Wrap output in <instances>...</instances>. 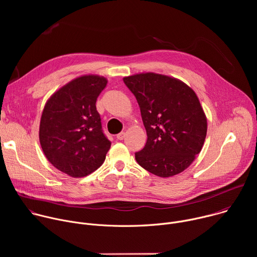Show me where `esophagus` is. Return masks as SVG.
<instances>
[{"instance_id":"obj_1","label":"esophagus","mask_w":257,"mask_h":257,"mask_svg":"<svg viewBox=\"0 0 257 257\" xmlns=\"http://www.w3.org/2000/svg\"><path fill=\"white\" fill-rule=\"evenodd\" d=\"M124 138H125V132H120L117 135V139H119V140H123Z\"/></svg>"}]
</instances>
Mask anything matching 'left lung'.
Listing matches in <instances>:
<instances>
[{
    "label": "left lung",
    "mask_w": 257,
    "mask_h": 257,
    "mask_svg": "<svg viewBox=\"0 0 257 257\" xmlns=\"http://www.w3.org/2000/svg\"><path fill=\"white\" fill-rule=\"evenodd\" d=\"M134 94L148 134L136 162L159 177L187 169L200 153L207 123L195 92L184 82L155 73L123 79Z\"/></svg>",
    "instance_id": "8db88e82"
}]
</instances>
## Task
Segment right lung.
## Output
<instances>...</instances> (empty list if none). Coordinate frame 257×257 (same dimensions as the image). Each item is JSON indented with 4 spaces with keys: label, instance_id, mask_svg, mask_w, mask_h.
<instances>
[{
    "label": "right lung",
    "instance_id": "1",
    "mask_svg": "<svg viewBox=\"0 0 257 257\" xmlns=\"http://www.w3.org/2000/svg\"><path fill=\"white\" fill-rule=\"evenodd\" d=\"M107 80L85 75L69 82L47 101L41 119L40 141L49 162L71 177L98 169L111 148L96 111V99Z\"/></svg>",
    "mask_w": 257,
    "mask_h": 257
}]
</instances>
